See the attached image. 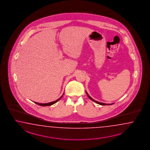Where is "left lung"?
Segmentation results:
<instances>
[{"label": "left lung", "instance_id": "8db88e82", "mask_svg": "<svg viewBox=\"0 0 150 150\" xmlns=\"http://www.w3.org/2000/svg\"><path fill=\"white\" fill-rule=\"evenodd\" d=\"M86 94H87V96H88V98H89V99H91V100H92L93 101H94V102H96V103H98V104H99V105H113V104H114V103H110V104H109V103H102V102H98V101H96V100H94L93 99H92L91 98V97L89 96V95H88V93L87 92V91H86Z\"/></svg>", "mask_w": 150, "mask_h": 150}]
</instances>
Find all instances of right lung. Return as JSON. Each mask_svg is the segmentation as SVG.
<instances>
[{
  "label": "right lung",
  "mask_w": 150,
  "mask_h": 150,
  "mask_svg": "<svg viewBox=\"0 0 150 150\" xmlns=\"http://www.w3.org/2000/svg\"><path fill=\"white\" fill-rule=\"evenodd\" d=\"M64 93H63V95L59 98V99H57V100H56V101H52V102H49V103H38V102H34L36 104H37V105H40V106H51V105H54V104H55V103H56V102H57V101H59V100H60V99H61L62 98V96H63V95H64Z\"/></svg>",
  "instance_id": "add662e5"
}]
</instances>
